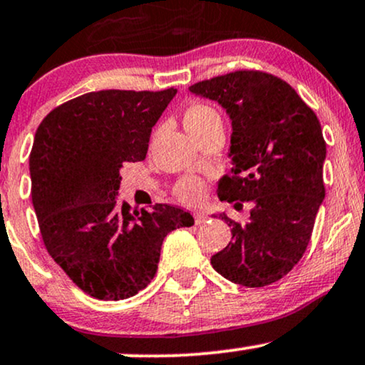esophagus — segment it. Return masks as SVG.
<instances>
[{"mask_svg":"<svg viewBox=\"0 0 365 365\" xmlns=\"http://www.w3.org/2000/svg\"><path fill=\"white\" fill-rule=\"evenodd\" d=\"M207 219H209V217H207L205 214H202V212H195V224L197 225L198 224H204Z\"/></svg>","mask_w":365,"mask_h":365,"instance_id":"1","label":"esophagus"}]
</instances>
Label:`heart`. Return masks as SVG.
Segmentation results:
<instances>
[{"instance_id":"1","label":"heart","mask_w":365,"mask_h":365,"mask_svg":"<svg viewBox=\"0 0 365 365\" xmlns=\"http://www.w3.org/2000/svg\"><path fill=\"white\" fill-rule=\"evenodd\" d=\"M215 123H220L219 113L207 104H192L183 116V124L192 136ZM177 193L185 202H195L202 193V183L197 178H185L177 185Z\"/></svg>"}]
</instances>
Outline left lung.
Listing matches in <instances>:
<instances>
[{
    "label": "left lung",
    "instance_id": "obj_1",
    "mask_svg": "<svg viewBox=\"0 0 365 365\" xmlns=\"http://www.w3.org/2000/svg\"><path fill=\"white\" fill-rule=\"evenodd\" d=\"M188 91L222 106L232 124V168L217 183L219 198L234 207L252 204L246 224L219 214L232 227V241L210 257L212 266L246 288L274 283L302 259L325 198L320 121L292 86L271 73L230 72Z\"/></svg>",
    "mask_w": 365,
    "mask_h": 365
}]
</instances>
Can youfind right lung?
I'll list each match as a JSON object with an SVG mask.
<instances>
[{
  "label": "right lung",
  "instance_id": "1",
  "mask_svg": "<svg viewBox=\"0 0 365 365\" xmlns=\"http://www.w3.org/2000/svg\"><path fill=\"white\" fill-rule=\"evenodd\" d=\"M177 89L89 92L55 108L35 133L31 202L53 261L82 292L124 299L146 288L168 232L193 217L116 200L121 168L146 158L151 128Z\"/></svg>",
  "mask_w": 365,
  "mask_h": 365
}]
</instances>
